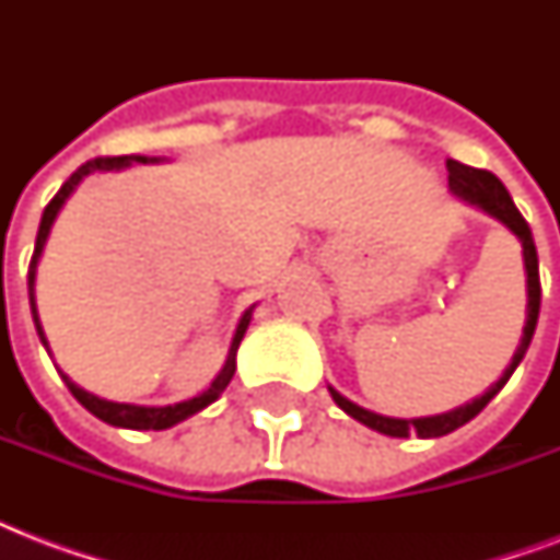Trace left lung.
I'll return each instance as SVG.
<instances>
[{
	"mask_svg": "<svg viewBox=\"0 0 560 560\" xmlns=\"http://www.w3.org/2000/svg\"><path fill=\"white\" fill-rule=\"evenodd\" d=\"M447 186L456 197H462L470 206H477L486 214H491L494 220H500L505 229H512L517 241L523 246V267H526V325H523V337L521 346L514 351L512 363L503 372V377L497 383L488 386L486 395H479L465 407H456L451 412H442V416H427V418H389V416H377V412H369V409L358 407V404H351L346 395H340L337 389L328 386L331 392L334 404L342 409V412H349L351 418H358L360 424L372 427L377 433L383 435H395V439H407L409 433H418L421 439H439V435H447L453 430H459L462 424H468L470 418H477L482 409L488 407V400L494 398L497 392L503 389L509 377L514 374V369L521 366V360L526 358V349H529L532 334H535V325H538V314H540V276H538V249H535V237H532L529 223L523 220V214L514 206L512 194L505 191V186L500 179L491 174V171H479L470 168V165H462L456 160H447Z\"/></svg>",
	"mask_w": 560,
	"mask_h": 560,
	"instance_id": "1",
	"label": "left lung"
}]
</instances>
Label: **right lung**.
I'll return each mask as SVG.
<instances>
[{
  "mask_svg": "<svg viewBox=\"0 0 560 560\" xmlns=\"http://www.w3.org/2000/svg\"><path fill=\"white\" fill-rule=\"evenodd\" d=\"M133 162H160L156 156L148 160V156H98V160H90L86 165L74 171L72 177L66 179L60 191L51 197V202L46 206L43 211V220H39V232H37V244H34V255H31V267H28V299H31V316H34V325H37V334H39V342L48 349V340L46 334H43V325H39V314H37V302H34V279H37V264H39V255H43V246H46V237L51 232V223H55L57 211L63 209V202L69 200V194L74 188L81 186L83 177H90L95 171H121V168H130ZM249 319H253V307L241 316V323L235 328V337H232V346H229V354H226V363L223 369L218 372V377L211 381V386L202 395L191 400H183V404H174V407H136V404H116V400H107V398H98V395H92V392L81 389L78 383H72L69 377L63 374L66 386L72 392L74 398L81 400L83 407L90 409L92 416L101 418V421H107L113 427H127V430H168V427L179 424V421H186L188 416L194 412H200L211 404V400L220 398V392L226 389L229 381H232V374H235V354H237V346L244 340L246 328H249Z\"/></svg>",
  "mask_w": 560,
  "mask_h": 560,
  "instance_id": "right-lung-1",
  "label": "right lung"
}]
</instances>
